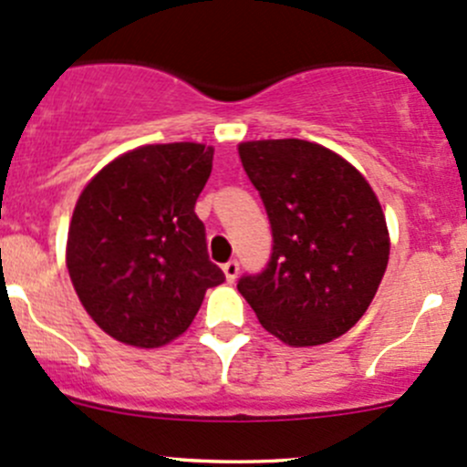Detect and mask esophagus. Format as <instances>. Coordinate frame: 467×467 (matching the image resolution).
I'll list each match as a JSON object with an SVG mask.
<instances>
[{"mask_svg":"<svg viewBox=\"0 0 467 467\" xmlns=\"http://www.w3.org/2000/svg\"><path fill=\"white\" fill-rule=\"evenodd\" d=\"M223 273H225V279L233 284L234 279H237V275H239V262H237V259H230V262H225L223 264Z\"/></svg>","mask_w":467,"mask_h":467,"instance_id":"1","label":"esophagus"}]
</instances>
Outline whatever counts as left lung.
Here are the masks:
<instances>
[{
	"label": "left lung",
	"instance_id": "1",
	"mask_svg": "<svg viewBox=\"0 0 467 467\" xmlns=\"http://www.w3.org/2000/svg\"><path fill=\"white\" fill-rule=\"evenodd\" d=\"M239 159L266 208L273 253L239 293L275 337L313 347L365 316L389 259L374 190L353 165L308 140H253Z\"/></svg>",
	"mask_w": 467,
	"mask_h": 467
}]
</instances>
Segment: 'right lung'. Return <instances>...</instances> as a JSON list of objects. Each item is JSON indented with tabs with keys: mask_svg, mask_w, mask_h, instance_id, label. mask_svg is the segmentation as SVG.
Wrapping results in <instances>:
<instances>
[{
	"mask_svg": "<svg viewBox=\"0 0 467 467\" xmlns=\"http://www.w3.org/2000/svg\"><path fill=\"white\" fill-rule=\"evenodd\" d=\"M213 154L199 143L139 147L78 199L68 275L93 322L125 345H168L192 324L205 291L225 282L194 213Z\"/></svg>",
	"mask_w": 467,
	"mask_h": 467,
	"instance_id": "add662e5",
	"label": "right lung"
}]
</instances>
